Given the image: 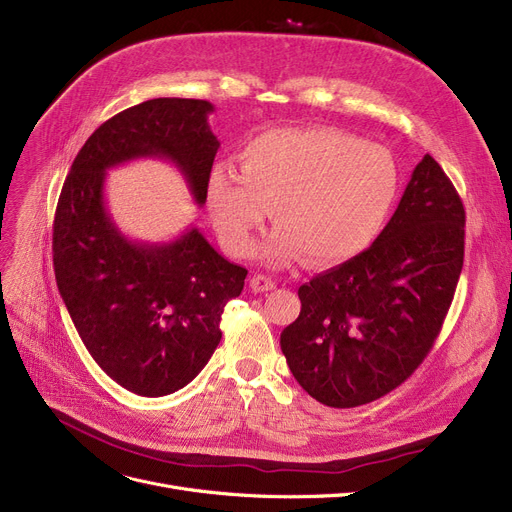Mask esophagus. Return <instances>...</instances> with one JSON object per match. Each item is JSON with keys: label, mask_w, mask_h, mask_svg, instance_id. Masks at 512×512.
Instances as JSON below:
<instances>
[{"label": "esophagus", "mask_w": 512, "mask_h": 512, "mask_svg": "<svg viewBox=\"0 0 512 512\" xmlns=\"http://www.w3.org/2000/svg\"><path fill=\"white\" fill-rule=\"evenodd\" d=\"M249 286L253 288L255 293H268V291H274L276 288V280L270 278V276H263V274H255L249 282Z\"/></svg>", "instance_id": "esophagus-1"}]
</instances>
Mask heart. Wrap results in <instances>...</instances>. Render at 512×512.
<instances>
[{
    "label": "heart",
    "instance_id": "1",
    "mask_svg": "<svg viewBox=\"0 0 512 512\" xmlns=\"http://www.w3.org/2000/svg\"><path fill=\"white\" fill-rule=\"evenodd\" d=\"M397 196L393 154L332 127L265 131L242 148L240 173L217 163L207 182L213 224L238 257L253 253L272 207L278 226L263 255L274 263L353 259L381 236Z\"/></svg>",
    "mask_w": 512,
    "mask_h": 512
}]
</instances>
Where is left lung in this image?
<instances>
[{"instance_id":"left-lung-1","label":"left lung","mask_w":512,"mask_h":512,"mask_svg":"<svg viewBox=\"0 0 512 512\" xmlns=\"http://www.w3.org/2000/svg\"><path fill=\"white\" fill-rule=\"evenodd\" d=\"M464 221L450 177L425 154L372 247L299 286L301 314L280 347L311 397L355 408L410 379L452 305Z\"/></svg>"}]
</instances>
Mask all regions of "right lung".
Wrapping results in <instances>:
<instances>
[{
	"instance_id": "add662e5",
	"label": "right lung",
	"mask_w": 512,
	"mask_h": 512,
	"mask_svg": "<svg viewBox=\"0 0 512 512\" xmlns=\"http://www.w3.org/2000/svg\"><path fill=\"white\" fill-rule=\"evenodd\" d=\"M209 113L207 100L154 98L108 119L75 157L54 215L56 284L79 337L110 379L144 397L182 389L205 368L247 270L196 228L163 244L127 240L104 207V171L169 159L205 205L219 148Z\"/></svg>"
}]
</instances>
